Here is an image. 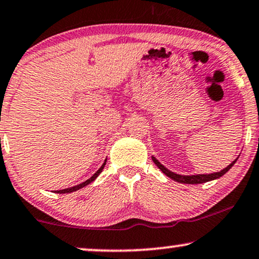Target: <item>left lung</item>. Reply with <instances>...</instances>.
Segmentation results:
<instances>
[{
  "mask_svg": "<svg viewBox=\"0 0 259 259\" xmlns=\"http://www.w3.org/2000/svg\"><path fill=\"white\" fill-rule=\"evenodd\" d=\"M153 158L154 163L157 165L158 168L162 170V173L167 175L168 178L173 179L174 181L177 182H181V184H191V185H196V184H204V182H207V181H211V180H214V179H218L220 177H223L224 174L226 173V171H229L231 169V167L236 163L237 160H234L232 163L230 165H227L226 168H224L223 170L218 171V173H213V174H199V175H179V174H175L173 171L168 170L167 168L164 167V165H162L160 162H158L156 158L154 156L151 157Z\"/></svg>",
  "mask_w": 259,
  "mask_h": 259,
  "instance_id": "left-lung-1",
  "label": "left lung"
}]
</instances>
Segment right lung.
Listing matches in <instances>:
<instances>
[{"mask_svg":"<svg viewBox=\"0 0 259 259\" xmlns=\"http://www.w3.org/2000/svg\"><path fill=\"white\" fill-rule=\"evenodd\" d=\"M105 163H106V160H105V162L104 163L102 164V167L99 168V169L96 171V173L92 175L91 178L89 179V180H86V181H84L82 182V184H80V185H77V186H74V187H71V188H66V189H60V191H55L57 193H59V194H64V193H71V192H75V191H78V189H80V188H82V187H85V186H88L89 184H91L92 181H95L96 180V178L98 177L99 174L102 173V170L104 169V167H105Z\"/></svg>","mask_w":259,"mask_h":259,"instance_id":"right-lung-1","label":"right lung"}]
</instances>
